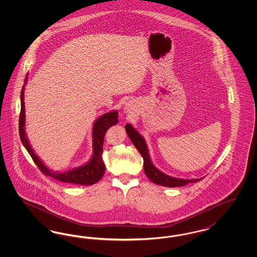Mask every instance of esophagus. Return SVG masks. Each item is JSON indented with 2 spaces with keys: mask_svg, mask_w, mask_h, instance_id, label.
Here are the masks:
<instances>
[{
  "mask_svg": "<svg viewBox=\"0 0 257 257\" xmlns=\"http://www.w3.org/2000/svg\"><path fill=\"white\" fill-rule=\"evenodd\" d=\"M125 110H126V111H129V110H132V104L127 103V104L125 105Z\"/></svg>",
  "mask_w": 257,
  "mask_h": 257,
  "instance_id": "esophagus-1",
  "label": "esophagus"
}]
</instances>
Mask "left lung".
I'll return each instance as SVG.
<instances>
[{
	"mask_svg": "<svg viewBox=\"0 0 257 257\" xmlns=\"http://www.w3.org/2000/svg\"><path fill=\"white\" fill-rule=\"evenodd\" d=\"M125 130L127 132L128 137L132 141L133 145L139 150L142 157L144 158V170L146 172V175L153 183L158 184V185L165 186V187L173 188V187L185 186V185H187L188 183H192V182H197V181L202 179V178H199V179H192V180L190 179L189 180V179L175 178V177L169 176V175L163 173L162 171H160L159 170H157L154 167V165L152 164L151 160H150L147 144H146L144 138L135 130L131 124H126L125 125Z\"/></svg>",
	"mask_w": 257,
	"mask_h": 257,
	"instance_id": "1",
	"label": "left lung"
}]
</instances>
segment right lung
<instances>
[{
    "label": "right lung",
    "instance_id": "right-lung-1",
    "mask_svg": "<svg viewBox=\"0 0 257 257\" xmlns=\"http://www.w3.org/2000/svg\"><path fill=\"white\" fill-rule=\"evenodd\" d=\"M28 76V74H27ZM25 83H27V78L25 79ZM24 89L25 86L21 90V111L19 116V135L21 142L25 148L28 150L32 159L36 163L40 171L46 176H50L56 180H59L64 183L76 184V185H84L88 186L92 184L97 183L102 178L105 172V165L102 160V152H103V143L104 137L107 130L110 126L118 122V112L116 110H112L101 115L94 123L92 128V141H93V154L90 161L86 165L76 168L73 170L66 172H54L50 171L49 169L40 161L30 146L26 132H25V105H24Z\"/></svg>",
    "mask_w": 257,
    "mask_h": 257
}]
</instances>
